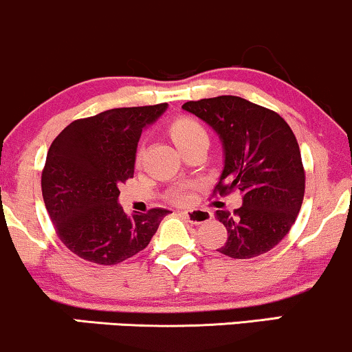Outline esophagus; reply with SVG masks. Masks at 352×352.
Returning <instances> with one entry per match:
<instances>
[{
	"label": "esophagus",
	"mask_w": 352,
	"mask_h": 352,
	"mask_svg": "<svg viewBox=\"0 0 352 352\" xmlns=\"http://www.w3.org/2000/svg\"><path fill=\"white\" fill-rule=\"evenodd\" d=\"M182 215L187 218L190 223H193V225L207 223V221H210V218H212V215H210L208 212H205V210H195V212H182Z\"/></svg>",
	"instance_id": "1"
}]
</instances>
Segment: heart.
I'll return each instance as SVG.
<instances>
[{
    "mask_svg": "<svg viewBox=\"0 0 352 352\" xmlns=\"http://www.w3.org/2000/svg\"><path fill=\"white\" fill-rule=\"evenodd\" d=\"M168 132H170L172 140L175 142V145L180 151L199 135H207L205 134V129L193 119H188V117H182V119L173 120L170 127H168ZM168 199H170L173 204H187L190 200V195L185 190H175V192L170 193Z\"/></svg>",
    "mask_w": 352,
    "mask_h": 352,
    "instance_id": "1",
    "label": "heart"
}]
</instances>
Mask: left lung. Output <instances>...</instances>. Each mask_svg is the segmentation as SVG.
<instances>
[{"label":"left lung","instance_id":"8db88e82","mask_svg":"<svg viewBox=\"0 0 352 352\" xmlns=\"http://www.w3.org/2000/svg\"><path fill=\"white\" fill-rule=\"evenodd\" d=\"M182 109L207 122L223 145V172L213 193L240 190L243 195L233 213L217 210L228 232L217 252L236 260L270 252L288 235L305 197V168L293 131L274 111L236 96L188 100Z\"/></svg>","mask_w":352,"mask_h":352}]
</instances>
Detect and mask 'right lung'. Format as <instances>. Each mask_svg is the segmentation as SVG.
<instances>
[{
  "label": "right lung",
  "mask_w": 352,
  "mask_h": 352,
  "mask_svg": "<svg viewBox=\"0 0 352 352\" xmlns=\"http://www.w3.org/2000/svg\"><path fill=\"white\" fill-rule=\"evenodd\" d=\"M167 104L120 107L71 122L52 140L41 175L43 199L56 233L72 253L117 265L151 243L168 210L129 217L119 185L134 177L137 142Z\"/></svg>",
  "instance_id": "1"
}]
</instances>
